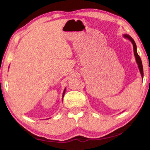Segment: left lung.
I'll list each match as a JSON object with an SVG mask.
<instances>
[{
    "instance_id": "left-lung-1",
    "label": "left lung",
    "mask_w": 150,
    "mask_h": 150,
    "mask_svg": "<svg viewBox=\"0 0 150 150\" xmlns=\"http://www.w3.org/2000/svg\"><path fill=\"white\" fill-rule=\"evenodd\" d=\"M123 37L124 38L128 39V40H130V41L132 42V45H133L134 56H135L137 64H138V68H139V72H140L141 76H142V79H143V77H144L143 66H142V60L140 59V57H139V56L138 54V52H137V47H136V43H135V42H134V40L132 39V38L130 35H129L128 34H124L123 35Z\"/></svg>"
}]
</instances>
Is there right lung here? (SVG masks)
Here are the masks:
<instances>
[{
	"label": "right lung",
	"mask_w": 150,
	"mask_h": 150,
	"mask_svg": "<svg viewBox=\"0 0 150 150\" xmlns=\"http://www.w3.org/2000/svg\"><path fill=\"white\" fill-rule=\"evenodd\" d=\"M65 89L66 88L64 89V91H63V95H62V98H63V96H64V95H65Z\"/></svg>",
	"instance_id": "obj_1"
}]
</instances>
